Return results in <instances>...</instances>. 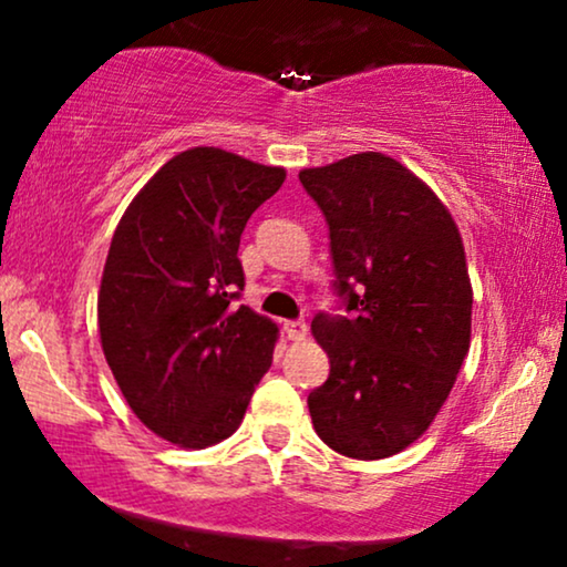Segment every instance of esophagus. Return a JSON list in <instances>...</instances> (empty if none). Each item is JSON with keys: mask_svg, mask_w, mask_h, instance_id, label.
Returning a JSON list of instances; mask_svg holds the SVG:
<instances>
[{"mask_svg": "<svg viewBox=\"0 0 567 567\" xmlns=\"http://www.w3.org/2000/svg\"><path fill=\"white\" fill-rule=\"evenodd\" d=\"M282 328H285V333H288V338H292V341H303L306 333H309V328H306L303 320H288Z\"/></svg>", "mask_w": 567, "mask_h": 567, "instance_id": "1", "label": "esophagus"}]
</instances>
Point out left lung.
<instances>
[{
    "mask_svg": "<svg viewBox=\"0 0 567 567\" xmlns=\"http://www.w3.org/2000/svg\"><path fill=\"white\" fill-rule=\"evenodd\" d=\"M330 229L347 317L311 333L330 375L309 394L328 447L375 461L405 451L445 405L472 341V282L458 226L437 194L381 152L298 173Z\"/></svg>",
    "mask_w": 567,
    "mask_h": 567,
    "instance_id": "obj_1",
    "label": "left lung"
}]
</instances>
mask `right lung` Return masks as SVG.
I'll return each instance as SVG.
<instances>
[{
	"label": "right lung",
	"instance_id": "right-lung-1",
	"mask_svg": "<svg viewBox=\"0 0 567 567\" xmlns=\"http://www.w3.org/2000/svg\"><path fill=\"white\" fill-rule=\"evenodd\" d=\"M282 181V167L188 148L116 226L97 292L101 347L133 413L173 445L231 437L271 368L277 324L231 301L245 288L247 218Z\"/></svg>",
	"mask_w": 567,
	"mask_h": 567
}]
</instances>
